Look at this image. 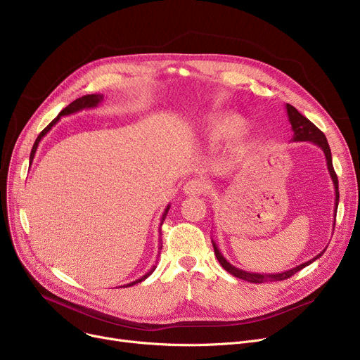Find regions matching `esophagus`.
<instances>
[{
	"instance_id": "34e87169",
	"label": "esophagus",
	"mask_w": 360,
	"mask_h": 360,
	"mask_svg": "<svg viewBox=\"0 0 360 360\" xmlns=\"http://www.w3.org/2000/svg\"><path fill=\"white\" fill-rule=\"evenodd\" d=\"M210 185L202 179H190L184 185V193L186 195H202L209 191Z\"/></svg>"
}]
</instances>
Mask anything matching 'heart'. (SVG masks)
<instances>
[{
    "mask_svg": "<svg viewBox=\"0 0 360 360\" xmlns=\"http://www.w3.org/2000/svg\"><path fill=\"white\" fill-rule=\"evenodd\" d=\"M243 118L233 112H220L212 115L205 121V136L210 141H220L231 137L233 148L243 146L251 136L250 129L242 128Z\"/></svg>",
    "mask_w": 360,
    "mask_h": 360,
    "instance_id": "b5f03b06",
    "label": "heart"
}]
</instances>
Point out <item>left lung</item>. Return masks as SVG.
<instances>
[{
	"instance_id": "obj_1",
	"label": "left lung",
	"mask_w": 360,
	"mask_h": 360,
	"mask_svg": "<svg viewBox=\"0 0 360 360\" xmlns=\"http://www.w3.org/2000/svg\"><path fill=\"white\" fill-rule=\"evenodd\" d=\"M286 110H288V117H289V122L292 125V129H293V139L292 141H309V143H314L315 146L321 147V150L324 151L326 155V160H327V167H328V172H330V176L333 179V184H334V191H335V207H334V224H335V213H337V207H338V198H340V194H338V179H337V175L334 172V167H333V159H331V150H330V146H328V141L324 136V132L321 131L319 128H316L308 118H305L302 113L292 105L286 103ZM213 242V248H214V254L219 259V262L221 264V267L231 273L232 276L238 277V278H242L245 281H250V283H266V281H280V280H286L289 277H292L295 273L300 271L304 267L309 266V264H312L315 259H318L321 255H323L326 252V250L323 252H319L315 258L300 264V266L292 269V270H288V271H283V273H277V274H259V273H250V271H243L235 266H232V264L226 259L220 250L217 248V245L214 240Z\"/></svg>"
}]
</instances>
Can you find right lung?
<instances>
[{
    "mask_svg": "<svg viewBox=\"0 0 360 360\" xmlns=\"http://www.w3.org/2000/svg\"><path fill=\"white\" fill-rule=\"evenodd\" d=\"M103 101V94H86V96H82V98H79V99H75L74 102H71L67 108H64L61 112H60V115L56 117L42 132L39 136H37V139H36V141H34V144H33V147H32V153H30V163H32V160H33V158H34V153H36V148H37V146H39V143H41V140L48 134L49 132V129L60 121V118L61 117H65V115H71V113H75V112H79V110H83V109H91V108H96L101 102ZM169 209H170V205H167L166 209H165V213H163V216H162V220H160V226L163 224V220H165V217H166V214H167V212H169ZM159 250H162V239L159 238ZM159 254H160V251H159ZM155 269H156V266H153L151 267L144 276H141L139 280H136V281H131V283H128V285H124L125 288H129V286H134V285H137V283H141L143 280H146L151 273L155 271Z\"/></svg>",
    "mask_w": 360,
    "mask_h": 360,
    "instance_id": "add662e5",
    "label": "right lung"
}]
</instances>
